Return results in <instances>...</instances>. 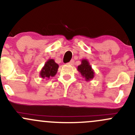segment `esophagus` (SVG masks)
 Wrapping results in <instances>:
<instances>
[{
    "label": "esophagus",
    "instance_id": "esophagus-1",
    "mask_svg": "<svg viewBox=\"0 0 135 135\" xmlns=\"http://www.w3.org/2000/svg\"><path fill=\"white\" fill-rule=\"evenodd\" d=\"M74 60H71V61H70V62H68L67 63V65H74Z\"/></svg>",
    "mask_w": 135,
    "mask_h": 135
}]
</instances>
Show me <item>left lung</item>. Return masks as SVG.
<instances>
[{
  "instance_id": "1",
  "label": "left lung",
  "mask_w": 135,
  "mask_h": 135,
  "mask_svg": "<svg viewBox=\"0 0 135 135\" xmlns=\"http://www.w3.org/2000/svg\"><path fill=\"white\" fill-rule=\"evenodd\" d=\"M78 70L81 73V75L86 78V80H90L94 78V73L86 59L82 60V64L78 66Z\"/></svg>"
}]
</instances>
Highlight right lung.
<instances>
[{"mask_svg":"<svg viewBox=\"0 0 135 135\" xmlns=\"http://www.w3.org/2000/svg\"><path fill=\"white\" fill-rule=\"evenodd\" d=\"M59 65L53 59H49L45 64V66L40 73V76L42 78H49L54 76L58 70Z\"/></svg>","mask_w":135,"mask_h":135,"instance_id":"1","label":"right lung"}]
</instances>
